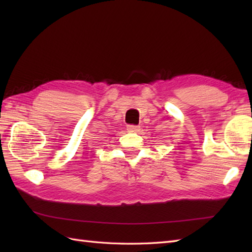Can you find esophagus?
Wrapping results in <instances>:
<instances>
[{"label":"esophagus","mask_w":252,"mask_h":252,"mask_svg":"<svg viewBox=\"0 0 252 252\" xmlns=\"http://www.w3.org/2000/svg\"><path fill=\"white\" fill-rule=\"evenodd\" d=\"M140 129H141V127L137 126H126L127 132H130V133H136V132L140 131Z\"/></svg>","instance_id":"obj_1"}]
</instances>
